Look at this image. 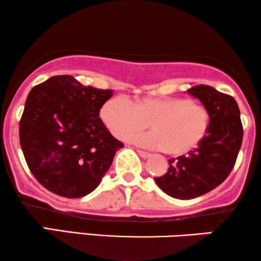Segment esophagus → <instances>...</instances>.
Returning <instances> with one entry per match:
<instances>
[{
	"instance_id": "obj_1",
	"label": "esophagus",
	"mask_w": 261,
	"mask_h": 261,
	"mask_svg": "<svg viewBox=\"0 0 261 261\" xmlns=\"http://www.w3.org/2000/svg\"><path fill=\"white\" fill-rule=\"evenodd\" d=\"M138 153H139V155H140V157H143V158L151 157V154L148 153V152H145V151H141V150H138Z\"/></svg>"
}]
</instances>
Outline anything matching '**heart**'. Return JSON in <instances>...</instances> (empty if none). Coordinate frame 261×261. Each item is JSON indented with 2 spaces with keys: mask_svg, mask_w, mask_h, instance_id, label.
Masks as SVG:
<instances>
[{
  "mask_svg": "<svg viewBox=\"0 0 261 261\" xmlns=\"http://www.w3.org/2000/svg\"><path fill=\"white\" fill-rule=\"evenodd\" d=\"M100 117L114 137L129 141L150 126L141 139L151 147L170 155H182L197 148L210 128L207 108L178 96L141 97L134 101L113 97L103 104Z\"/></svg>",
  "mask_w": 261,
  "mask_h": 261,
  "instance_id": "1",
  "label": "heart"
}]
</instances>
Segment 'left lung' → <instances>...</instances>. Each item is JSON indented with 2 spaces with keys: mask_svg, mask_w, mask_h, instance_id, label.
I'll list each match as a JSON object with an SVG mask.
<instances>
[{
  "mask_svg": "<svg viewBox=\"0 0 261 261\" xmlns=\"http://www.w3.org/2000/svg\"><path fill=\"white\" fill-rule=\"evenodd\" d=\"M187 92L207 108L208 132L197 148L172 158L167 174L154 178L162 191L180 200L200 197L228 177L243 137L239 106L231 96L207 85L194 86Z\"/></svg>",
  "mask_w": 261,
  "mask_h": 261,
  "instance_id": "8db88e82",
  "label": "left lung"
}]
</instances>
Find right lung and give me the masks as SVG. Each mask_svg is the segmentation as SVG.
Segmentation results:
<instances>
[{"mask_svg":"<svg viewBox=\"0 0 261 261\" xmlns=\"http://www.w3.org/2000/svg\"><path fill=\"white\" fill-rule=\"evenodd\" d=\"M113 93L84 86L72 75L51 76L30 91L20 145L43 187L64 198L85 197L98 187L123 147L99 117Z\"/></svg>","mask_w":261,"mask_h":261,"instance_id":"right-lung-1","label":"right lung"}]
</instances>
